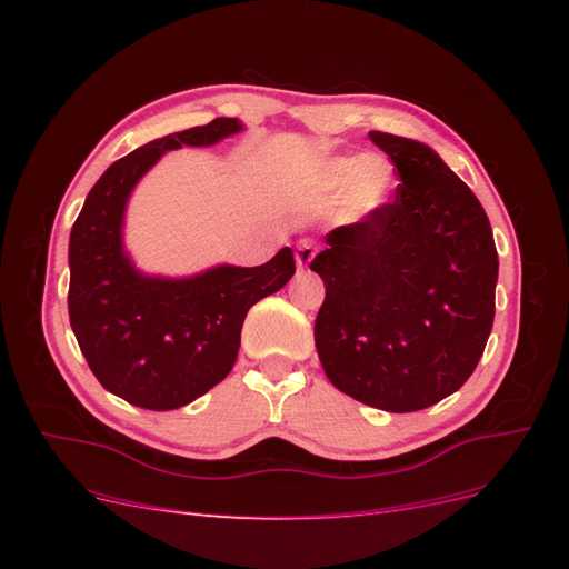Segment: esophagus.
I'll list each match as a JSON object with an SVG mask.
<instances>
[{
  "mask_svg": "<svg viewBox=\"0 0 569 569\" xmlns=\"http://www.w3.org/2000/svg\"><path fill=\"white\" fill-rule=\"evenodd\" d=\"M316 251H318L316 242H311V239H301L299 247H297V266L301 270L308 268V263H311L313 258H316Z\"/></svg>",
  "mask_w": 569,
  "mask_h": 569,
  "instance_id": "obj_1",
  "label": "esophagus"
}]
</instances>
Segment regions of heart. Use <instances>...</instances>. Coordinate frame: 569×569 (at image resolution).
<instances>
[{
  "label": "heart",
  "instance_id": "heart-1",
  "mask_svg": "<svg viewBox=\"0 0 569 569\" xmlns=\"http://www.w3.org/2000/svg\"><path fill=\"white\" fill-rule=\"evenodd\" d=\"M322 184L330 192L347 189L343 194V209L351 218H363L372 211L382 209L389 201L396 176L389 161L380 157H349V159H335L322 170Z\"/></svg>",
  "mask_w": 569,
  "mask_h": 569
}]
</instances>
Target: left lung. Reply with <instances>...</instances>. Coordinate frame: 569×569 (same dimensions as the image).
<instances>
[{"label": "left lung", "mask_w": 569, "mask_h": 569, "mask_svg": "<svg viewBox=\"0 0 569 569\" xmlns=\"http://www.w3.org/2000/svg\"><path fill=\"white\" fill-rule=\"evenodd\" d=\"M370 140L393 161V201L325 237L316 347L330 382L372 408L410 412L458 391L485 353L498 253L489 218L427 144Z\"/></svg>", "instance_id": "left-lung-1"}]
</instances>
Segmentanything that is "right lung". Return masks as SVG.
Listing matches in <instances>:
<instances>
[{
	"label": "right lung",
	"mask_w": 569,
	"mask_h": 569,
	"mask_svg": "<svg viewBox=\"0 0 569 569\" xmlns=\"http://www.w3.org/2000/svg\"><path fill=\"white\" fill-rule=\"evenodd\" d=\"M242 130L237 118L166 134L109 166L73 222L68 316L101 387L132 406L173 410L192 403L232 370L249 308L280 291L297 270L280 249L256 268L220 266L197 278H144L123 253L126 201L163 151L209 147Z\"/></svg>",
	"instance_id": "1"
}]
</instances>
